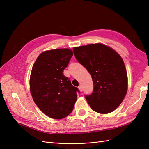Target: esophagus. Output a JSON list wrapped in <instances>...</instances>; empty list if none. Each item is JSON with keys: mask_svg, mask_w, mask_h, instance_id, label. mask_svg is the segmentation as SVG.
<instances>
[{"mask_svg": "<svg viewBox=\"0 0 149 149\" xmlns=\"http://www.w3.org/2000/svg\"><path fill=\"white\" fill-rule=\"evenodd\" d=\"M78 88H79V91H80L81 92L83 91V87H82L81 86H79L78 87Z\"/></svg>", "mask_w": 149, "mask_h": 149, "instance_id": "esophagus-1", "label": "esophagus"}]
</instances>
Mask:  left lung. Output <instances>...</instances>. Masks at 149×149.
I'll list each match as a JSON object with an SVG mask.
<instances>
[{
	"instance_id": "8db88e82",
	"label": "left lung",
	"mask_w": 149,
	"mask_h": 149,
	"mask_svg": "<svg viewBox=\"0 0 149 149\" xmlns=\"http://www.w3.org/2000/svg\"><path fill=\"white\" fill-rule=\"evenodd\" d=\"M73 50L76 60L92 76L93 92L85 95L91 109L102 114L114 111L127 90V72L120 55L102 44L80 46Z\"/></svg>"
}]
</instances>
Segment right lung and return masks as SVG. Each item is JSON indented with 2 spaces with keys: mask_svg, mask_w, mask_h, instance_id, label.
I'll return each mask as SVG.
<instances>
[{
  "mask_svg": "<svg viewBox=\"0 0 149 149\" xmlns=\"http://www.w3.org/2000/svg\"><path fill=\"white\" fill-rule=\"evenodd\" d=\"M73 55L69 49L45 51L31 70L29 85L33 100L44 114L54 119H62L72 112L79 92L63 74Z\"/></svg>",
  "mask_w": 149,
  "mask_h": 149,
  "instance_id": "right-lung-1",
  "label": "right lung"
}]
</instances>
